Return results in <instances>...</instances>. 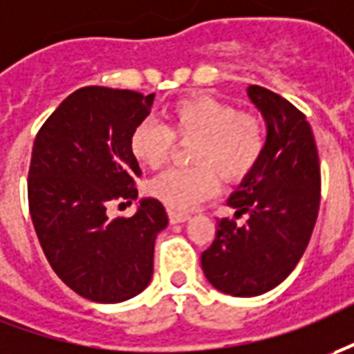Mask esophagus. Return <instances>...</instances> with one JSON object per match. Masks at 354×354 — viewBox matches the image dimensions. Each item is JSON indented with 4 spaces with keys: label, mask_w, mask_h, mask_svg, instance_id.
<instances>
[{
    "label": "esophagus",
    "mask_w": 354,
    "mask_h": 354,
    "mask_svg": "<svg viewBox=\"0 0 354 354\" xmlns=\"http://www.w3.org/2000/svg\"><path fill=\"white\" fill-rule=\"evenodd\" d=\"M168 218L172 225H178V223H186L189 215L187 213H178V211H168Z\"/></svg>",
    "instance_id": "esophagus-1"
}]
</instances>
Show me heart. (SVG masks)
Returning a JSON list of instances; mask_svg holds the SVG:
<instances>
[{
	"mask_svg": "<svg viewBox=\"0 0 354 354\" xmlns=\"http://www.w3.org/2000/svg\"><path fill=\"white\" fill-rule=\"evenodd\" d=\"M174 139H192L189 158L197 167L162 170L147 182V194L172 211H187L217 192L215 172L225 182H238L258 167L268 131L254 112H236L218 98L196 95L170 104L165 124L141 120L131 131L129 149L141 165L157 168L170 155Z\"/></svg>",
	"mask_w": 354,
	"mask_h": 354,
	"instance_id": "obj_1",
	"label": "heart"
}]
</instances>
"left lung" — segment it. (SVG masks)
<instances>
[{
	"label": "left lung",
	"mask_w": 354,
	"mask_h": 354,
	"mask_svg": "<svg viewBox=\"0 0 354 354\" xmlns=\"http://www.w3.org/2000/svg\"><path fill=\"white\" fill-rule=\"evenodd\" d=\"M248 96L268 126L258 167L228 197L246 225L221 218L201 268L230 297H258L283 283L308 246L319 209V158L306 116L283 96L250 85Z\"/></svg>",
	"instance_id": "8db88e82"
}]
</instances>
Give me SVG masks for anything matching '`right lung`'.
<instances>
[{
  "mask_svg": "<svg viewBox=\"0 0 354 354\" xmlns=\"http://www.w3.org/2000/svg\"><path fill=\"white\" fill-rule=\"evenodd\" d=\"M153 100L136 91L83 86L35 139L28 209L36 236L57 277L93 302L129 300L153 277L155 240L168 225L162 203L145 197L133 217L114 221L106 211L137 199L141 168L129 137Z\"/></svg>",
  "mask_w": 354,
  "mask_h": 354,
  "instance_id": "1",
  "label": "right lung"
}]
</instances>
